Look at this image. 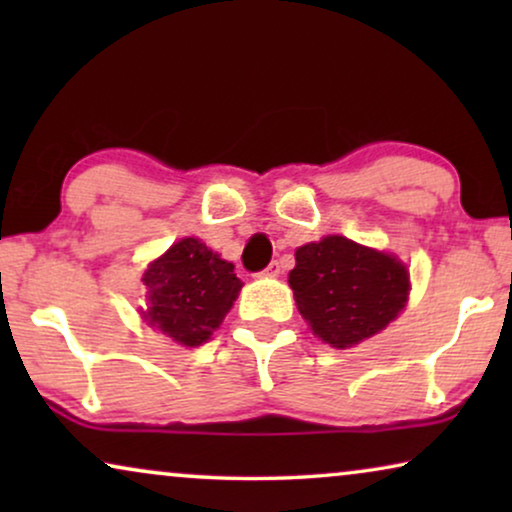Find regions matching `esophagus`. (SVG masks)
Returning a JSON list of instances; mask_svg holds the SVG:
<instances>
[{
	"label": "esophagus",
	"instance_id": "esophagus-1",
	"mask_svg": "<svg viewBox=\"0 0 512 512\" xmlns=\"http://www.w3.org/2000/svg\"><path fill=\"white\" fill-rule=\"evenodd\" d=\"M279 272H282V265H279L277 261H272L268 268L261 272V275H265V277H279Z\"/></svg>",
	"mask_w": 512,
	"mask_h": 512
}]
</instances>
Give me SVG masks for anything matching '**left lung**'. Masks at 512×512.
<instances>
[{"mask_svg": "<svg viewBox=\"0 0 512 512\" xmlns=\"http://www.w3.org/2000/svg\"><path fill=\"white\" fill-rule=\"evenodd\" d=\"M298 312L335 349L373 338L408 303V268L394 254L326 235L296 249L289 272Z\"/></svg>", "mask_w": 512, "mask_h": 512, "instance_id": "8db88e82", "label": "left lung"}]
</instances>
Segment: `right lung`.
I'll use <instances>...</instances> for the list:
<instances>
[{
    "mask_svg": "<svg viewBox=\"0 0 512 512\" xmlns=\"http://www.w3.org/2000/svg\"><path fill=\"white\" fill-rule=\"evenodd\" d=\"M233 270V263L223 261L198 237L174 242L142 277L149 289L144 321L177 345H202L221 326L242 289Z\"/></svg>",
    "mask_w": 512,
    "mask_h": 512,
    "instance_id": "right-lung-1",
    "label": "right lung"
}]
</instances>
